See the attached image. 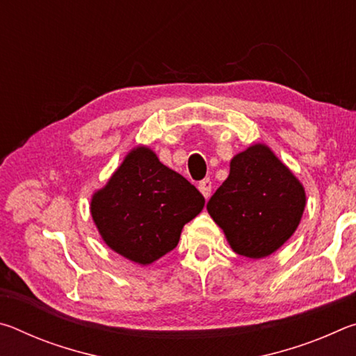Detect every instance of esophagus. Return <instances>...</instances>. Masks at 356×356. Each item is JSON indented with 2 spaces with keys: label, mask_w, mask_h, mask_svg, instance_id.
Listing matches in <instances>:
<instances>
[{
  "label": "esophagus",
  "mask_w": 356,
  "mask_h": 356,
  "mask_svg": "<svg viewBox=\"0 0 356 356\" xmlns=\"http://www.w3.org/2000/svg\"><path fill=\"white\" fill-rule=\"evenodd\" d=\"M197 188H200V191L202 193L204 197H206V200H209L210 193H212V180H210V179L201 180L200 185H197Z\"/></svg>",
  "instance_id": "1"
}]
</instances>
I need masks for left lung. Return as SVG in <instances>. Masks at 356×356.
<instances>
[{"label":"left lung","instance_id":"obj_1","mask_svg":"<svg viewBox=\"0 0 356 356\" xmlns=\"http://www.w3.org/2000/svg\"><path fill=\"white\" fill-rule=\"evenodd\" d=\"M305 190L264 144L236 155L229 176L207 202L213 221L240 256L267 257L300 225Z\"/></svg>","mask_w":356,"mask_h":356}]
</instances>
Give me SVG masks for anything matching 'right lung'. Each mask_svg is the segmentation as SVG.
<instances>
[{"label": "right lung", "instance_id": "right-lung-1", "mask_svg": "<svg viewBox=\"0 0 356 356\" xmlns=\"http://www.w3.org/2000/svg\"><path fill=\"white\" fill-rule=\"evenodd\" d=\"M204 202L195 185L160 163L152 150L138 147L95 193L91 213L111 250L147 265L176 248L182 227Z\"/></svg>", "mask_w": 356, "mask_h": 356}]
</instances>
